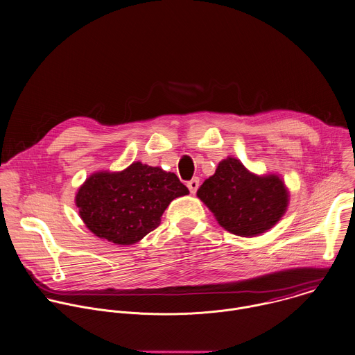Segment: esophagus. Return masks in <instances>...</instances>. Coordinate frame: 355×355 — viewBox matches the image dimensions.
I'll list each match as a JSON object with an SVG mask.
<instances>
[{
	"label": "esophagus",
	"mask_w": 355,
	"mask_h": 355,
	"mask_svg": "<svg viewBox=\"0 0 355 355\" xmlns=\"http://www.w3.org/2000/svg\"><path fill=\"white\" fill-rule=\"evenodd\" d=\"M187 185H188L191 193H196V191H198V188H199V178H198V177L192 178L191 181H188Z\"/></svg>",
	"instance_id": "1"
}]
</instances>
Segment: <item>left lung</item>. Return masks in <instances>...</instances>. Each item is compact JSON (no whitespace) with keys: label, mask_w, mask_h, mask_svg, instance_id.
<instances>
[{"label":"left lung","mask_w":355,"mask_h":355,"mask_svg":"<svg viewBox=\"0 0 355 355\" xmlns=\"http://www.w3.org/2000/svg\"><path fill=\"white\" fill-rule=\"evenodd\" d=\"M218 224L239 236L272 228L288 207V191L278 175L257 177L236 159L223 160L198 191Z\"/></svg>","instance_id":"8db88e82"}]
</instances>
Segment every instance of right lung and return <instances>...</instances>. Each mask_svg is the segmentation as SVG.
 <instances>
[{
  "mask_svg": "<svg viewBox=\"0 0 355 355\" xmlns=\"http://www.w3.org/2000/svg\"><path fill=\"white\" fill-rule=\"evenodd\" d=\"M188 188L174 173L139 162L120 173L92 174L76 195L91 232L117 245H132L156 230L160 217Z\"/></svg>",
  "mask_w": 355,
  "mask_h": 355,
  "instance_id": "right-lung-1",
  "label": "right lung"
}]
</instances>
